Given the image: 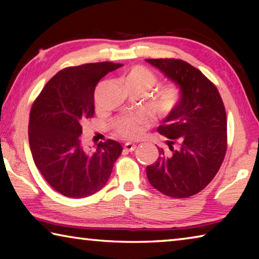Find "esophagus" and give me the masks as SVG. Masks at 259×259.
Instances as JSON below:
<instances>
[{
    "mask_svg": "<svg viewBox=\"0 0 259 259\" xmlns=\"http://www.w3.org/2000/svg\"><path fill=\"white\" fill-rule=\"evenodd\" d=\"M135 148H136V145L134 143H125L124 144V151H126V152H133V151H135Z\"/></svg>",
    "mask_w": 259,
    "mask_h": 259,
    "instance_id": "1",
    "label": "esophagus"
}]
</instances>
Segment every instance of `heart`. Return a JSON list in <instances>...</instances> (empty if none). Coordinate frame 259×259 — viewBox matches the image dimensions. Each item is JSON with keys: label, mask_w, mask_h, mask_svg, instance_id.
<instances>
[{"label": "heart", "mask_w": 259, "mask_h": 259, "mask_svg": "<svg viewBox=\"0 0 259 259\" xmlns=\"http://www.w3.org/2000/svg\"><path fill=\"white\" fill-rule=\"evenodd\" d=\"M123 82L126 88L140 89L144 93L154 87L157 77L150 68L142 65L131 67L124 73ZM181 102V90L176 84H165L159 88L152 97V109L159 115H169ZM147 116L143 113L122 117L115 124V134L122 138H136L143 133L147 124Z\"/></svg>", "instance_id": "obj_1"}]
</instances>
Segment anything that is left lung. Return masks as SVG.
Wrapping results in <instances>:
<instances>
[{"label":"left lung","instance_id":"obj_1","mask_svg":"<svg viewBox=\"0 0 259 259\" xmlns=\"http://www.w3.org/2000/svg\"><path fill=\"white\" fill-rule=\"evenodd\" d=\"M181 88L177 107L157 133L168 138L155 163L147 165L151 185L162 194L184 199L203 190L216 176L227 150L225 106L216 85L182 59H146Z\"/></svg>","mask_w":259,"mask_h":259}]
</instances>
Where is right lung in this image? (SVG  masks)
I'll list each match as a JSON object with an SVG mask.
<instances>
[{
  "label": "right lung",
  "mask_w": 259,
  "mask_h": 259,
  "mask_svg": "<svg viewBox=\"0 0 259 259\" xmlns=\"http://www.w3.org/2000/svg\"><path fill=\"white\" fill-rule=\"evenodd\" d=\"M123 66L103 61L61 69L48 81L29 113L28 140L35 165L47 183L72 199L87 198L106 185L122 146L100 142L94 153L81 145L82 124L94 117L100 78Z\"/></svg>",
  "instance_id": "right-lung-1"
}]
</instances>
